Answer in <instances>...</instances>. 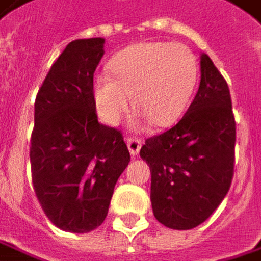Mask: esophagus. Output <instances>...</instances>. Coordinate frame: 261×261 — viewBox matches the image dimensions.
<instances>
[{
  "mask_svg": "<svg viewBox=\"0 0 261 261\" xmlns=\"http://www.w3.org/2000/svg\"><path fill=\"white\" fill-rule=\"evenodd\" d=\"M127 146H128V151H130V154L133 155V156H136V155L139 154L140 148H142V140H140V139H134V137H130V139L127 140Z\"/></svg>",
  "mask_w": 261,
  "mask_h": 261,
  "instance_id": "esophagus-1",
  "label": "esophagus"
}]
</instances>
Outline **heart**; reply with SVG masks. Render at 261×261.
Masks as SVG:
<instances>
[{
	"mask_svg": "<svg viewBox=\"0 0 261 261\" xmlns=\"http://www.w3.org/2000/svg\"><path fill=\"white\" fill-rule=\"evenodd\" d=\"M112 76L94 81V100L100 118L116 125L134 107L136 121L155 127L175 124L185 112L199 77L194 54L179 43H137L116 54L109 64Z\"/></svg>",
	"mask_w": 261,
	"mask_h": 261,
	"instance_id": "heart-1",
	"label": "heart"
}]
</instances>
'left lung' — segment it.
Listing matches in <instances>:
<instances>
[{
	"instance_id": "8db88e82",
	"label": "left lung",
	"mask_w": 261,
	"mask_h": 261,
	"mask_svg": "<svg viewBox=\"0 0 261 261\" xmlns=\"http://www.w3.org/2000/svg\"><path fill=\"white\" fill-rule=\"evenodd\" d=\"M236 124L230 91L212 60L200 55V85L175 127L145 142L155 218L190 230L206 221L228 193L234 167Z\"/></svg>"
}]
</instances>
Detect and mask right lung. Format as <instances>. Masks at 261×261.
Listing matches in <instances>:
<instances>
[{"instance_id": "add662e5", "label": "right lung", "mask_w": 261, "mask_h": 261, "mask_svg": "<svg viewBox=\"0 0 261 261\" xmlns=\"http://www.w3.org/2000/svg\"><path fill=\"white\" fill-rule=\"evenodd\" d=\"M105 38L67 44L50 67L34 106L31 173L46 217L70 233L103 224L116 180L130 163L122 134L98 122L94 71Z\"/></svg>"}]
</instances>
